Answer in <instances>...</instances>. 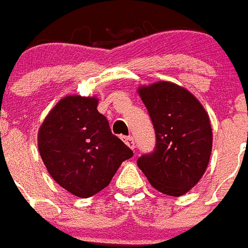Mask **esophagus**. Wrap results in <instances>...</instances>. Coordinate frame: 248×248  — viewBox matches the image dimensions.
Here are the masks:
<instances>
[{
    "mask_svg": "<svg viewBox=\"0 0 248 248\" xmlns=\"http://www.w3.org/2000/svg\"><path fill=\"white\" fill-rule=\"evenodd\" d=\"M124 142H125L129 148L132 149V150H135V139L132 137V136H128V137H124Z\"/></svg>",
    "mask_w": 248,
    "mask_h": 248,
    "instance_id": "34e87169",
    "label": "esophagus"
}]
</instances>
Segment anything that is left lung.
<instances>
[{"mask_svg": "<svg viewBox=\"0 0 248 248\" xmlns=\"http://www.w3.org/2000/svg\"><path fill=\"white\" fill-rule=\"evenodd\" d=\"M155 131V149L137 159L153 187L182 196L202 179L213 135L205 108L187 89L167 81L139 87Z\"/></svg>", "mask_w": 248, "mask_h": 248, "instance_id": "left-lung-1", "label": "left lung"}]
</instances>
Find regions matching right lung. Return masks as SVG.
Returning a JSON list of instances; mask_svg holds the SVG:
<instances>
[{"mask_svg": "<svg viewBox=\"0 0 248 248\" xmlns=\"http://www.w3.org/2000/svg\"><path fill=\"white\" fill-rule=\"evenodd\" d=\"M95 96L68 95L39 128L38 146L56 183L77 197H90L109 184L133 152L112 135L98 112Z\"/></svg>", "mask_w": 248, "mask_h": 248, "instance_id": "obj_1", "label": "right lung"}]
</instances>
